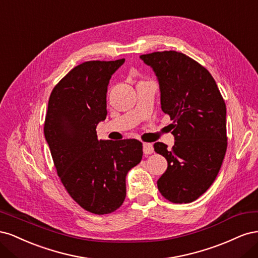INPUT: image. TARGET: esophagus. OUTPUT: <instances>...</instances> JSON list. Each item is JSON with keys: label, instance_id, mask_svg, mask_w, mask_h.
I'll return each instance as SVG.
<instances>
[{"label": "esophagus", "instance_id": "esophagus-1", "mask_svg": "<svg viewBox=\"0 0 258 258\" xmlns=\"http://www.w3.org/2000/svg\"><path fill=\"white\" fill-rule=\"evenodd\" d=\"M143 153L145 155H151L154 153V146L152 143H144L143 144Z\"/></svg>", "mask_w": 258, "mask_h": 258}]
</instances>
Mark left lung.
Returning a JSON list of instances; mask_svg holds the SVG:
<instances>
[{
    "mask_svg": "<svg viewBox=\"0 0 258 258\" xmlns=\"http://www.w3.org/2000/svg\"><path fill=\"white\" fill-rule=\"evenodd\" d=\"M140 58L158 77L161 110L173 120L172 148L154 144L168 161L158 189L173 204H189L209 189L222 167L227 150L225 101L213 76L185 53L165 50Z\"/></svg>",
    "mask_w": 258,
    "mask_h": 258,
    "instance_id": "8db88e82",
    "label": "left lung"
}]
</instances>
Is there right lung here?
<instances>
[{"instance_id":"obj_1","label":"right lung","mask_w":258,"mask_h":258,"mask_svg":"<svg viewBox=\"0 0 258 258\" xmlns=\"http://www.w3.org/2000/svg\"><path fill=\"white\" fill-rule=\"evenodd\" d=\"M123 62L92 60L73 68L53 87L45 117L44 135L61 183L76 204L98 215L122 205L126 175L143 156L139 140L97 139V124L107 114L108 82Z\"/></svg>"}]
</instances>
